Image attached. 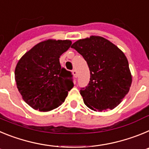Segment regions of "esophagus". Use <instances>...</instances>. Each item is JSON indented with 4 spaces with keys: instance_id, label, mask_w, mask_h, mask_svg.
<instances>
[{
    "instance_id": "esophagus-1",
    "label": "esophagus",
    "mask_w": 149,
    "mask_h": 149,
    "mask_svg": "<svg viewBox=\"0 0 149 149\" xmlns=\"http://www.w3.org/2000/svg\"><path fill=\"white\" fill-rule=\"evenodd\" d=\"M72 74H74V77H77V72L76 69H73L72 70Z\"/></svg>"
}]
</instances>
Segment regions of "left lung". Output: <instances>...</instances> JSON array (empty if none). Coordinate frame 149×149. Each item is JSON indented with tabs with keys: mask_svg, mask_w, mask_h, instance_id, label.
Listing matches in <instances>:
<instances>
[{
	"mask_svg": "<svg viewBox=\"0 0 149 149\" xmlns=\"http://www.w3.org/2000/svg\"><path fill=\"white\" fill-rule=\"evenodd\" d=\"M72 48L82 55L90 72L89 84L80 90L84 104L95 111L115 108L132 81L125 55L110 41L95 36L77 41Z\"/></svg>",
	"mask_w": 149,
	"mask_h": 149,
	"instance_id": "left-lung-1",
	"label": "left lung"
}]
</instances>
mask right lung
<instances>
[{"label":"right lung","mask_w":149,"mask_h":149,"mask_svg":"<svg viewBox=\"0 0 149 149\" xmlns=\"http://www.w3.org/2000/svg\"><path fill=\"white\" fill-rule=\"evenodd\" d=\"M70 40H47L22 56L15 71L17 87L24 101L40 111H49L64 102L73 87L72 72L62 68L60 56Z\"/></svg>","instance_id":"1"}]
</instances>
